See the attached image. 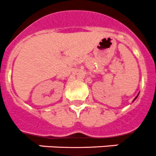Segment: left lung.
<instances>
[{
	"instance_id": "obj_1",
	"label": "left lung",
	"mask_w": 156,
	"mask_h": 156,
	"mask_svg": "<svg viewBox=\"0 0 156 156\" xmlns=\"http://www.w3.org/2000/svg\"><path fill=\"white\" fill-rule=\"evenodd\" d=\"M138 95H139V93H138V94H137V96H136V97H135V99H134V100H133V101H135V100H136V98H137V97H138Z\"/></svg>"
}]
</instances>
